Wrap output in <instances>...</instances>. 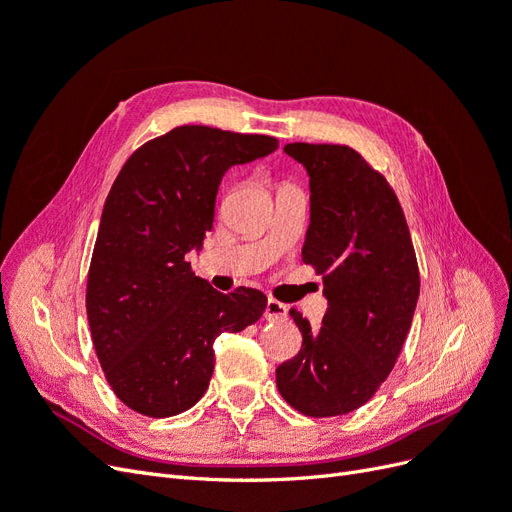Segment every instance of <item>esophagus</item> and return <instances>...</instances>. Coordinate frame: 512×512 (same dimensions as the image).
I'll return each mask as SVG.
<instances>
[{
	"label": "esophagus",
	"mask_w": 512,
	"mask_h": 512,
	"mask_svg": "<svg viewBox=\"0 0 512 512\" xmlns=\"http://www.w3.org/2000/svg\"><path fill=\"white\" fill-rule=\"evenodd\" d=\"M265 318L269 322H280V320H286L288 318V307L280 301L275 299H269L267 301V309H265Z\"/></svg>",
	"instance_id": "1"
}]
</instances>
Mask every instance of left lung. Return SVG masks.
I'll return each mask as SVG.
<instances>
[{
    "mask_svg": "<svg viewBox=\"0 0 512 512\" xmlns=\"http://www.w3.org/2000/svg\"><path fill=\"white\" fill-rule=\"evenodd\" d=\"M309 175L303 262L322 275V327L290 309L303 335L275 369L288 404L305 416L348 414L374 397L406 342L421 290L416 254L395 192L346 145L290 143Z\"/></svg>",
    "mask_w": 512,
    "mask_h": 512,
    "instance_id": "8db88e82",
    "label": "left lung"
}]
</instances>
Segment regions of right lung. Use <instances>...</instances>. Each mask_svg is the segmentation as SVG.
<instances>
[{
    "mask_svg": "<svg viewBox=\"0 0 512 512\" xmlns=\"http://www.w3.org/2000/svg\"><path fill=\"white\" fill-rule=\"evenodd\" d=\"M273 136L181 126L136 149L106 196L87 275L91 339L115 395L166 418L205 395L213 342L254 324L267 297L222 294L185 260L213 228L230 166L265 158Z\"/></svg>",
    "mask_w": 512,
    "mask_h": 512,
    "instance_id": "right-lung-1",
    "label": "right lung"
}]
</instances>
